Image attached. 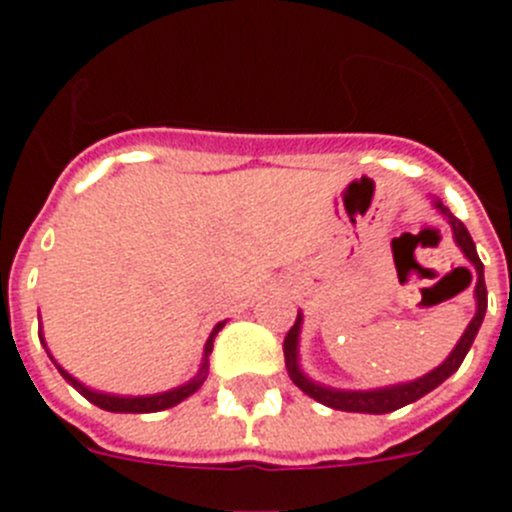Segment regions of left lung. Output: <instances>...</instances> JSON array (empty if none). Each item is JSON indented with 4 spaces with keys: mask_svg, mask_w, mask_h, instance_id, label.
I'll return each instance as SVG.
<instances>
[{
    "mask_svg": "<svg viewBox=\"0 0 512 512\" xmlns=\"http://www.w3.org/2000/svg\"><path fill=\"white\" fill-rule=\"evenodd\" d=\"M436 207L443 212V215L449 217L451 228H454L456 243H459L464 256H467V259L474 264V269H477V287H474V295H477V315H474L472 323L467 325L464 336H461V341L456 343V348L451 351L449 359L443 361L438 369H433L431 374H425V377L415 379V382H408V384H395V387H384V390H372V392L330 390V387H320V384L310 382V379L300 372V366H297V336H300V323H302V318L297 315L295 325H292V328L287 330V336H284V359H287V369L292 382H295L307 397L323 402V405H328V408L333 410H343V413L382 415V413H392V410L397 408H405V405H410V402L420 400V397L428 395L431 390H436L443 379H449L451 374L459 369L464 356H467L469 348H472L474 338H477L479 325H482V320H485V310H487L485 266H482V261H479L477 246H474L472 235H469V230L464 228V223H461L459 217L451 215L449 207H443L441 202H436ZM469 282H472V271H469Z\"/></svg>",
    "mask_w": 512,
    "mask_h": 512,
    "instance_id": "8db88e82",
    "label": "left lung"
}]
</instances>
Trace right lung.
<instances>
[{"label": "right lung", "instance_id": "obj_1", "mask_svg": "<svg viewBox=\"0 0 512 512\" xmlns=\"http://www.w3.org/2000/svg\"><path fill=\"white\" fill-rule=\"evenodd\" d=\"M220 328H223V323L215 325V330H212L210 341H207V346H205V361H202L200 374H197V377H194L189 384H184V387H176V390L164 392V395H151V397H115V395H102V392L87 390V387H84V384H81V382H76V379L71 377V374L63 372V369H61V366H58V364H56V369L63 374V377L69 379L71 384H74L76 392H79V395L87 397V400L92 402V405H97V408L110 410V413H158V410L174 408L176 402H182L184 397H189V395H192V392L200 390L202 382H205V379H207V372H210V361H207V356H210V351H212V338L217 336V330H220Z\"/></svg>", "mask_w": 512, "mask_h": 512}]
</instances>
